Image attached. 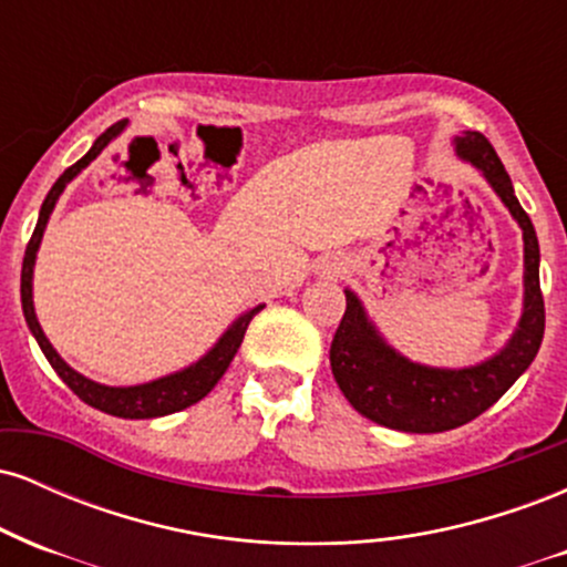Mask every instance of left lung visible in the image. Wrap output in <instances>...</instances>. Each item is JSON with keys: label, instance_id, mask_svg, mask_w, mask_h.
<instances>
[{"label": "left lung", "instance_id": "1", "mask_svg": "<svg viewBox=\"0 0 567 567\" xmlns=\"http://www.w3.org/2000/svg\"><path fill=\"white\" fill-rule=\"evenodd\" d=\"M455 148L474 167L517 218L525 239V311L517 333L501 354L477 368L440 370L408 362L381 341L368 322L362 303L347 290V311L330 343V368L336 383L357 413L375 424L413 434H434L464 426L504 396L528 370L544 338V296L538 282V239L501 165L496 148L483 133H464Z\"/></svg>", "mask_w": 567, "mask_h": 567}]
</instances>
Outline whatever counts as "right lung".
<instances>
[{"label": "right lung", "instance_id": "right-lung-1", "mask_svg": "<svg viewBox=\"0 0 567 567\" xmlns=\"http://www.w3.org/2000/svg\"><path fill=\"white\" fill-rule=\"evenodd\" d=\"M125 122H116L106 130V133L97 135V141L93 143L87 154L82 159H76L69 171H63L61 178L55 181L53 188L48 192V197L42 202V210H39V220L37 229L31 234L29 245H25V256H23V269H21V303H23V317L29 322V330L34 333L39 349L44 351L48 362L53 365V370L61 375L63 383L80 396L82 402H87L90 408L103 410L109 415H120V419H157V415H167V413H178L194 402H199L202 396L210 392L213 386L220 381V375L226 373V368L231 365L234 354H237L239 343H243L247 324H250L252 317L264 309V306H256L247 315L239 317L237 322L226 330L224 338L210 349V354L202 357L197 365L181 370V373L167 375V379L152 381V383H141V386H101V383L84 379V375L71 370L66 362L58 357V351L50 347V341L44 338L42 328H39L37 315H34V301H31V275H34V258H37V247L42 243L44 226H48L50 213H53L58 197L66 188V184L74 178L82 167H87L103 148L112 143V138L122 133Z\"/></svg>", "mask_w": 567, "mask_h": 567}]
</instances>
